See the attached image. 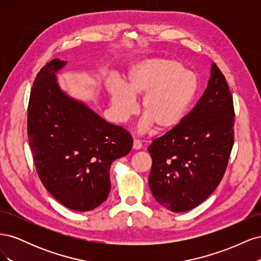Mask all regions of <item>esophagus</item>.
Returning <instances> with one entry per match:
<instances>
[{"label": "esophagus", "instance_id": "esophagus-1", "mask_svg": "<svg viewBox=\"0 0 261 261\" xmlns=\"http://www.w3.org/2000/svg\"><path fill=\"white\" fill-rule=\"evenodd\" d=\"M141 148H143V145H141L140 141L137 140V139H134V141H133V149L139 150V149H141Z\"/></svg>", "mask_w": 261, "mask_h": 261}]
</instances>
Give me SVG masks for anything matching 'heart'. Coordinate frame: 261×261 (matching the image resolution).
<instances>
[{"label": "heart", "mask_w": 261, "mask_h": 261, "mask_svg": "<svg viewBox=\"0 0 261 261\" xmlns=\"http://www.w3.org/2000/svg\"><path fill=\"white\" fill-rule=\"evenodd\" d=\"M107 91L117 122L135 113V98L143 96L141 128L154 125L158 130L170 132L186 116L198 91V78L176 60L145 59L130 66L125 85L109 81Z\"/></svg>", "instance_id": "heart-1"}]
</instances>
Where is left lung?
<instances>
[{
	"label": "left lung",
	"mask_w": 261,
	"mask_h": 261,
	"mask_svg": "<svg viewBox=\"0 0 261 261\" xmlns=\"http://www.w3.org/2000/svg\"><path fill=\"white\" fill-rule=\"evenodd\" d=\"M234 108L227 83L212 63L202 97L176 128L148 147L152 158L149 187L173 212H185L218 187L234 144Z\"/></svg>",
	"instance_id": "8db88e82"
}]
</instances>
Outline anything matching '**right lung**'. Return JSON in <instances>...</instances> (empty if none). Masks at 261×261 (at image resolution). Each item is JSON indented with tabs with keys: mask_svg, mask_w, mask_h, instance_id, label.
I'll return each mask as SVG.
<instances>
[{
	"mask_svg": "<svg viewBox=\"0 0 261 261\" xmlns=\"http://www.w3.org/2000/svg\"><path fill=\"white\" fill-rule=\"evenodd\" d=\"M66 64L54 59L36 77L28 106L29 145L46 191L69 209L90 211L107 200L110 168L129 153L133 139L61 88L57 74Z\"/></svg>",
	"mask_w": 261,
	"mask_h": 261,
	"instance_id": "right-lung-1",
	"label": "right lung"
}]
</instances>
